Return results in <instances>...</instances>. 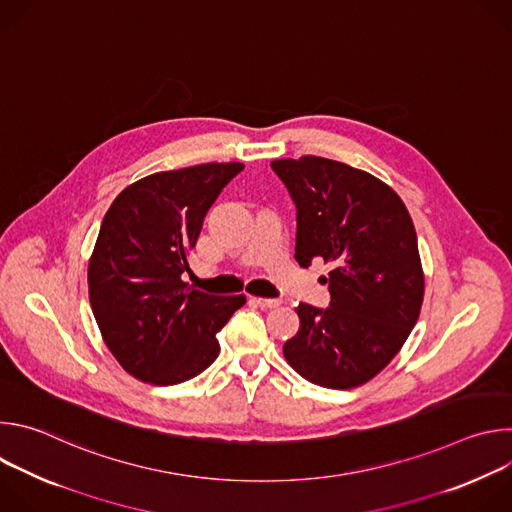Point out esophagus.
I'll use <instances>...</instances> for the list:
<instances>
[{
	"label": "esophagus",
	"instance_id": "1",
	"mask_svg": "<svg viewBox=\"0 0 512 512\" xmlns=\"http://www.w3.org/2000/svg\"><path fill=\"white\" fill-rule=\"evenodd\" d=\"M253 302L257 306H261V308H277V306H281V300H277V298H253Z\"/></svg>",
	"mask_w": 512,
	"mask_h": 512
}]
</instances>
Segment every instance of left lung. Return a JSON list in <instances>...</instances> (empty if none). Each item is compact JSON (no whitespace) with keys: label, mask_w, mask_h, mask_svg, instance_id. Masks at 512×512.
Instances as JSON below:
<instances>
[{"label":"left lung","mask_w":512,"mask_h":512,"mask_svg":"<svg viewBox=\"0 0 512 512\" xmlns=\"http://www.w3.org/2000/svg\"><path fill=\"white\" fill-rule=\"evenodd\" d=\"M271 168L296 204V261L334 263L330 308L298 306L302 324L283 344L285 360L314 385L358 387L387 367L419 318L411 216L385 182L342 162L304 156Z\"/></svg>","instance_id":"1"}]
</instances>
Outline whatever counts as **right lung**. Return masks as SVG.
<instances>
[{
  "instance_id": "1",
  "label": "right lung",
  "mask_w": 512,
  "mask_h": 512,
  "mask_svg": "<svg viewBox=\"0 0 512 512\" xmlns=\"http://www.w3.org/2000/svg\"><path fill=\"white\" fill-rule=\"evenodd\" d=\"M243 164H200L127 186L107 210L89 261V298L103 340L139 381L178 385L218 356L216 332L245 296L190 289L188 253L204 216Z\"/></svg>"
}]
</instances>
